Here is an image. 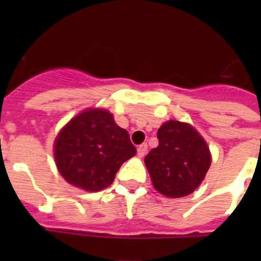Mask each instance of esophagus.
Segmentation results:
<instances>
[{"label":"esophagus","instance_id":"34e87169","mask_svg":"<svg viewBox=\"0 0 261 261\" xmlns=\"http://www.w3.org/2000/svg\"><path fill=\"white\" fill-rule=\"evenodd\" d=\"M146 151H147V145L146 144H141L140 146L137 147V154H138V156H140V158H142V156L146 154Z\"/></svg>","mask_w":261,"mask_h":261}]
</instances>
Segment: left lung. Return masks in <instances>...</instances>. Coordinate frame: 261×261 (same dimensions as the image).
Segmentation results:
<instances>
[{
  "mask_svg": "<svg viewBox=\"0 0 261 261\" xmlns=\"http://www.w3.org/2000/svg\"><path fill=\"white\" fill-rule=\"evenodd\" d=\"M158 146L145 156L153 186L167 197L190 195L211 167V151L192 125L170 120L158 129Z\"/></svg>",
  "mask_w": 261,
  "mask_h": 261,
  "instance_id": "left-lung-1",
  "label": "left lung"
}]
</instances>
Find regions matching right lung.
<instances>
[{
	"mask_svg": "<svg viewBox=\"0 0 261 261\" xmlns=\"http://www.w3.org/2000/svg\"><path fill=\"white\" fill-rule=\"evenodd\" d=\"M136 155L129 133L100 108L81 112L55 140V159L69 184L89 192L105 190L125 161Z\"/></svg>",
	"mask_w": 261,
	"mask_h": 261,
	"instance_id": "right-lung-1",
	"label": "right lung"
}]
</instances>
